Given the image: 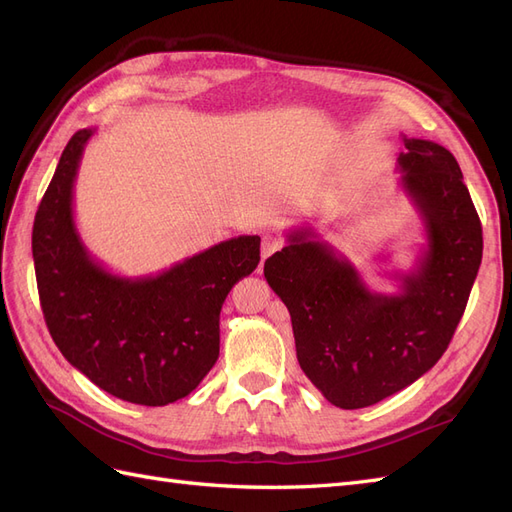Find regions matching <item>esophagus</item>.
<instances>
[{
    "label": "esophagus",
    "instance_id": "obj_1",
    "mask_svg": "<svg viewBox=\"0 0 512 512\" xmlns=\"http://www.w3.org/2000/svg\"><path fill=\"white\" fill-rule=\"evenodd\" d=\"M282 245H284V241L277 237V235H265V237H262V247H260L262 260H267L271 254H275L277 250H282Z\"/></svg>",
    "mask_w": 512,
    "mask_h": 512
}]
</instances>
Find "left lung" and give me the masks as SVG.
<instances>
[{
	"label": "left lung",
	"mask_w": 512,
	"mask_h": 512,
	"mask_svg": "<svg viewBox=\"0 0 512 512\" xmlns=\"http://www.w3.org/2000/svg\"><path fill=\"white\" fill-rule=\"evenodd\" d=\"M404 138L399 185L423 220L414 267L384 273L397 292L371 290L312 226L286 235L265 277L292 320L297 359L316 389L344 410L374 406L440 361L468 305L483 258V228L455 156Z\"/></svg>",
	"instance_id": "1"
}]
</instances>
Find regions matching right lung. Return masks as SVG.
<instances>
[{
    "label": "right lung",
    "instance_id": "1",
    "mask_svg": "<svg viewBox=\"0 0 512 512\" xmlns=\"http://www.w3.org/2000/svg\"><path fill=\"white\" fill-rule=\"evenodd\" d=\"M94 134L85 128L70 138L36 213L40 305L53 342L83 376L130 404L166 406L190 395L218 361L222 305L258 267L260 237H232L156 275L108 271L74 224V181Z\"/></svg>",
    "mask_w": 512,
    "mask_h": 512
}]
</instances>
